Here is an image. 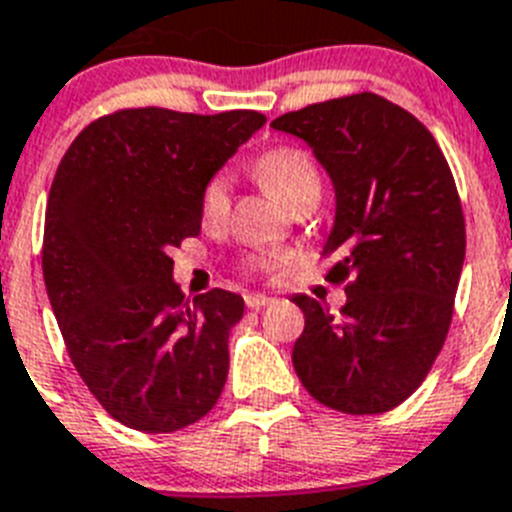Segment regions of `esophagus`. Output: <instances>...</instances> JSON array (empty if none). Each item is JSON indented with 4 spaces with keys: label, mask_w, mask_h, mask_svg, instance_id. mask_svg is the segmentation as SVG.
<instances>
[{
    "label": "esophagus",
    "mask_w": 512,
    "mask_h": 512,
    "mask_svg": "<svg viewBox=\"0 0 512 512\" xmlns=\"http://www.w3.org/2000/svg\"><path fill=\"white\" fill-rule=\"evenodd\" d=\"M244 304L250 306V309H265V306L273 304V299H270V296H262V293H247V296H244Z\"/></svg>",
    "instance_id": "obj_1"
}]
</instances>
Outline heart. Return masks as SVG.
Wrapping results in <instances>:
<instances>
[{"instance_id":"1","label":"heart","mask_w":512,"mask_h":512,"mask_svg":"<svg viewBox=\"0 0 512 512\" xmlns=\"http://www.w3.org/2000/svg\"><path fill=\"white\" fill-rule=\"evenodd\" d=\"M255 170L262 185L288 208L306 195H319L322 190L317 164L296 146L268 149L257 159ZM226 213H229V177L213 175L201 190V219L208 226H219Z\"/></svg>"}]
</instances>
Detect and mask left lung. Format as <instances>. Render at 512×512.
<instances>
[{
	"label": "left lung",
	"instance_id": "8db88e82",
	"mask_svg": "<svg viewBox=\"0 0 512 512\" xmlns=\"http://www.w3.org/2000/svg\"><path fill=\"white\" fill-rule=\"evenodd\" d=\"M270 126L306 141L335 188L322 257L348 281L340 317L304 293L293 368L348 415L394 410L428 376L453 317L466 229L443 151L415 115L373 92L317 102Z\"/></svg>",
	"mask_w": 512,
	"mask_h": 512
}]
</instances>
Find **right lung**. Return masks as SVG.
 Returning a JSON list of instances; mask_svg holds the SVG:
<instances>
[{"instance_id": "1", "label": "right lung", "mask_w": 512, "mask_h": 512, "mask_svg": "<svg viewBox=\"0 0 512 512\" xmlns=\"http://www.w3.org/2000/svg\"><path fill=\"white\" fill-rule=\"evenodd\" d=\"M262 126L255 110H118L84 128L56 170L48 299L82 381L128 428H188L221 397L244 299L213 288L188 301L170 252L201 234L203 185Z\"/></svg>"}]
</instances>
